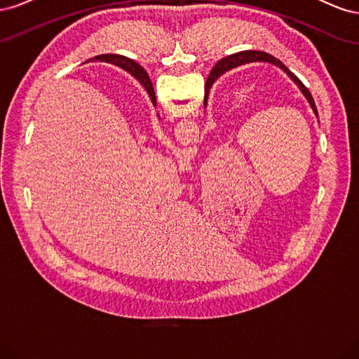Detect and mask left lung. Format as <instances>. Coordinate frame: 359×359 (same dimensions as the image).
<instances>
[{
    "instance_id": "8db88e82",
    "label": "left lung",
    "mask_w": 359,
    "mask_h": 359,
    "mask_svg": "<svg viewBox=\"0 0 359 359\" xmlns=\"http://www.w3.org/2000/svg\"><path fill=\"white\" fill-rule=\"evenodd\" d=\"M250 62H268V64H273V66L278 67L283 70L289 78L295 82V85L299 88V91L302 93V95L306 97L309 104L311 106V109L314 112V115L318 116V109H316V104H314V100L313 97L310 94V91L307 90V86L304 85L295 74H293L283 62H281L280 60H277L276 57L269 55V53L266 52H262V50H244V52H238V53H233V55H229V57H224L222 58L219 62L215 64V67L212 69V72L210 73L208 79H206V83H205V99H203V107H206V102H208V94H210V90L212 83L220 78V76L226 72H229L235 67H240V66H244V64H250Z\"/></svg>"
}]
</instances>
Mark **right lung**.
<instances>
[{"mask_svg": "<svg viewBox=\"0 0 359 359\" xmlns=\"http://www.w3.org/2000/svg\"><path fill=\"white\" fill-rule=\"evenodd\" d=\"M91 61H104V62L115 64V66L121 67L132 76H135V78L145 86V90L149 95L151 102H153V104H156V93H154V88H153V83H151V81H149V76L142 67L137 66V64L133 60H130V58L123 57V55H114V53H107V55L95 57Z\"/></svg>", "mask_w": 359, "mask_h": 359, "instance_id": "obj_1", "label": "right lung"}]
</instances>
